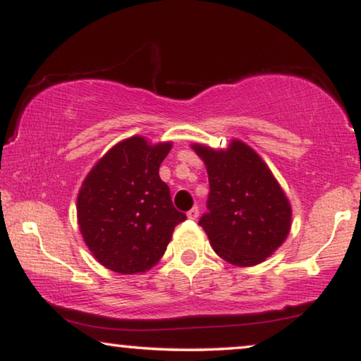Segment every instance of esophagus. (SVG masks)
Wrapping results in <instances>:
<instances>
[{
	"mask_svg": "<svg viewBox=\"0 0 361 361\" xmlns=\"http://www.w3.org/2000/svg\"><path fill=\"white\" fill-rule=\"evenodd\" d=\"M187 216H189L190 220H195L197 216H199V207H194V209H190L187 212Z\"/></svg>",
	"mask_w": 361,
	"mask_h": 361,
	"instance_id": "34e87169",
	"label": "esophagus"
}]
</instances>
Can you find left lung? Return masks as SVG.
Masks as SVG:
<instances>
[{
	"label": "left lung",
	"mask_w": 361,
	"mask_h": 361,
	"mask_svg": "<svg viewBox=\"0 0 361 361\" xmlns=\"http://www.w3.org/2000/svg\"><path fill=\"white\" fill-rule=\"evenodd\" d=\"M209 172L207 212L199 225L215 253L236 266H255L273 255L290 228V205L271 171L240 141L226 151L192 146Z\"/></svg>",
	"instance_id": "1"
}]
</instances>
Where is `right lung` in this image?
<instances>
[{
    "mask_svg": "<svg viewBox=\"0 0 361 361\" xmlns=\"http://www.w3.org/2000/svg\"><path fill=\"white\" fill-rule=\"evenodd\" d=\"M171 142L149 146L133 136L111 147L90 171L78 192L77 215L93 256L120 274L145 273L187 219L172 204L159 166Z\"/></svg>",
    "mask_w": 361,
    "mask_h": 361,
    "instance_id": "1",
    "label": "right lung"
}]
</instances>
